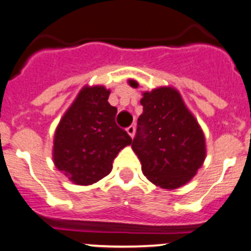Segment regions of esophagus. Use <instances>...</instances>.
I'll use <instances>...</instances> for the list:
<instances>
[{"label":"esophagus","mask_w":251,"mask_h":251,"mask_svg":"<svg viewBox=\"0 0 251 251\" xmlns=\"http://www.w3.org/2000/svg\"><path fill=\"white\" fill-rule=\"evenodd\" d=\"M126 131H127V134L130 135L131 137H134V135H135V131H136V127H135L134 125H131V126H128L127 128H126Z\"/></svg>","instance_id":"esophagus-1"}]
</instances>
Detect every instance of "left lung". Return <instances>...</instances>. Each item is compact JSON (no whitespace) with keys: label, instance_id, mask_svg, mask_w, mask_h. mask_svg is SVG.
Returning <instances> with one entry per match:
<instances>
[{"label":"left lung","instance_id":"obj_1","mask_svg":"<svg viewBox=\"0 0 251 251\" xmlns=\"http://www.w3.org/2000/svg\"><path fill=\"white\" fill-rule=\"evenodd\" d=\"M132 87L136 81L130 80ZM131 148L144 175L162 189H176L196 175L205 160V137L175 89L145 92Z\"/></svg>","mask_w":251,"mask_h":251}]
</instances>
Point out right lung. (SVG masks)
<instances>
[{"label": "right lung", "mask_w": 251, "mask_h": 251, "mask_svg": "<svg viewBox=\"0 0 251 251\" xmlns=\"http://www.w3.org/2000/svg\"><path fill=\"white\" fill-rule=\"evenodd\" d=\"M103 86L83 87L60 121L53 141L56 168L71 181L90 185L109 175L130 135L115 121L117 109Z\"/></svg>", "instance_id": "1"}]
</instances>
